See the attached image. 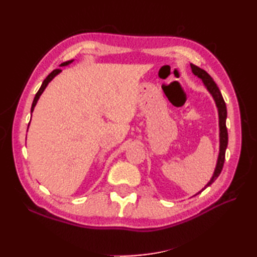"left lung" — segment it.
<instances>
[{
  "mask_svg": "<svg viewBox=\"0 0 257 257\" xmlns=\"http://www.w3.org/2000/svg\"><path fill=\"white\" fill-rule=\"evenodd\" d=\"M191 69H192V73L198 76L199 78L202 79L203 81L204 86L206 87V89L210 91V94L212 95V97L214 98V101L216 103L217 107V111H219V124H220V154H219V158H217V163H216V168L214 170V173H213L212 179L207 183L204 189H206L207 187L215 181L216 178L220 176V173L223 169V165H224V160H225V150L227 147V129H226V116H227V111H226V105L225 101L223 99L221 91L219 89V87L216 86V84L214 83V80L211 77V76L207 74L204 69H201L200 67L195 66V65L191 64ZM204 189H202L203 191ZM202 191H200L199 193H201ZM196 193V194H199Z\"/></svg>",
  "mask_w": 257,
  "mask_h": 257,
  "instance_id": "1",
  "label": "left lung"
}]
</instances>
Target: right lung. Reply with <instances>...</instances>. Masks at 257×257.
Returning <instances> with one entry per match:
<instances>
[{
	"label": "right lung",
	"instance_id": "right-lung-1",
	"mask_svg": "<svg viewBox=\"0 0 257 257\" xmlns=\"http://www.w3.org/2000/svg\"><path fill=\"white\" fill-rule=\"evenodd\" d=\"M73 62V59L72 61H68V62H65V63H63V64H61V66H66V65H68V64H70ZM62 72V69H59V68H57V69H54L53 72L47 76V77L44 79V81H43V84H42V86H41V88L38 89V91L36 92V95H35V97H34V100H33V103H32V108H31V112H33V110H34V107H35V105H36V102H37V100H38V98H40V96L42 95V92L44 91V89L46 88V86L48 85V83H50V81L55 77V76L57 75V74H59ZM30 124V123H29Z\"/></svg>",
	"mask_w": 257,
	"mask_h": 257
}]
</instances>
